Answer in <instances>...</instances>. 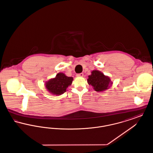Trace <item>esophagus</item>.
<instances>
[{"label": "esophagus", "mask_w": 153, "mask_h": 153, "mask_svg": "<svg viewBox=\"0 0 153 153\" xmlns=\"http://www.w3.org/2000/svg\"><path fill=\"white\" fill-rule=\"evenodd\" d=\"M84 76V74L83 73H79V74H76V76L77 77H83Z\"/></svg>", "instance_id": "34e87169"}]
</instances>
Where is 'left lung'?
I'll use <instances>...</instances> for the list:
<instances>
[{
    "label": "left lung",
    "instance_id": "left-lung-1",
    "mask_svg": "<svg viewBox=\"0 0 153 153\" xmlns=\"http://www.w3.org/2000/svg\"><path fill=\"white\" fill-rule=\"evenodd\" d=\"M87 82L95 91L99 92L109 89L113 84L109 77L97 70H94L91 72V74L88 76Z\"/></svg>",
    "mask_w": 153,
    "mask_h": 153
}]
</instances>
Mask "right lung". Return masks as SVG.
I'll use <instances>...</instances> for the list:
<instances>
[{
	"instance_id": "add662e5",
	"label": "right lung",
	"mask_w": 153,
	"mask_h": 153,
	"mask_svg": "<svg viewBox=\"0 0 153 153\" xmlns=\"http://www.w3.org/2000/svg\"><path fill=\"white\" fill-rule=\"evenodd\" d=\"M73 80L72 77H68L64 73L59 72L55 77L46 81L45 86L51 95L59 96L65 92Z\"/></svg>"
}]
</instances>
